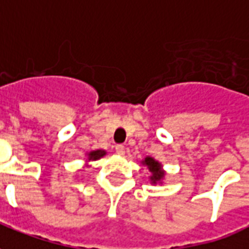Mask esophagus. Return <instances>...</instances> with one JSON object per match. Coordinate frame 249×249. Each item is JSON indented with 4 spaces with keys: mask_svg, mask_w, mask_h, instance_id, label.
Wrapping results in <instances>:
<instances>
[{
    "mask_svg": "<svg viewBox=\"0 0 249 249\" xmlns=\"http://www.w3.org/2000/svg\"><path fill=\"white\" fill-rule=\"evenodd\" d=\"M115 150H116L117 154H125V146L124 145H116V147H115Z\"/></svg>",
    "mask_w": 249,
    "mask_h": 249,
    "instance_id": "obj_1",
    "label": "esophagus"
}]
</instances>
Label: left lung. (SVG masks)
<instances>
[{
	"label": "left lung",
	"instance_id": "8db88e82",
	"mask_svg": "<svg viewBox=\"0 0 249 249\" xmlns=\"http://www.w3.org/2000/svg\"><path fill=\"white\" fill-rule=\"evenodd\" d=\"M142 163L146 164L150 172H151V176H150L151 183L157 184L158 181H160V180L164 178V172L162 171V166H160V163L157 162L155 159L147 157V158H145V160H143Z\"/></svg>",
	"mask_w": 249,
	"mask_h": 249
}]
</instances>
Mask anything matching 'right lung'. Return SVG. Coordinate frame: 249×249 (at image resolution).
Returning a JSON list of instances; mask_svg holds the SVG:
<instances>
[{
	"instance_id": "right-lung-1",
	"label": "right lung",
	"mask_w": 249,
	"mask_h": 249,
	"mask_svg": "<svg viewBox=\"0 0 249 249\" xmlns=\"http://www.w3.org/2000/svg\"><path fill=\"white\" fill-rule=\"evenodd\" d=\"M103 155H106V151L103 150H96V151H91L89 154V160H96V159L102 158Z\"/></svg>"
}]
</instances>
